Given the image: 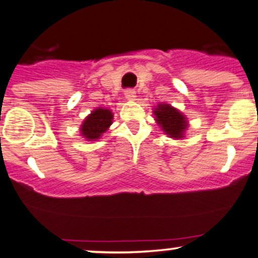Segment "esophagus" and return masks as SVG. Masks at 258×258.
<instances>
[{
    "instance_id": "obj_1",
    "label": "esophagus",
    "mask_w": 258,
    "mask_h": 258,
    "mask_svg": "<svg viewBox=\"0 0 258 258\" xmlns=\"http://www.w3.org/2000/svg\"><path fill=\"white\" fill-rule=\"evenodd\" d=\"M124 98H126L127 100H135V99H136V93H135V90L127 89L126 92H124Z\"/></svg>"
}]
</instances>
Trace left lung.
I'll list each match as a JSON object with an SVG mask.
<instances>
[{
    "mask_svg": "<svg viewBox=\"0 0 258 258\" xmlns=\"http://www.w3.org/2000/svg\"><path fill=\"white\" fill-rule=\"evenodd\" d=\"M155 121L161 127L164 134L175 140H181L187 128L185 115L169 104H158L154 109Z\"/></svg>",
    "mask_w": 258,
    "mask_h": 258,
    "instance_id": "left-lung-1",
    "label": "left lung"
}]
</instances>
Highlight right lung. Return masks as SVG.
<instances>
[{
  "mask_svg": "<svg viewBox=\"0 0 258 258\" xmlns=\"http://www.w3.org/2000/svg\"><path fill=\"white\" fill-rule=\"evenodd\" d=\"M112 112L109 109L98 107L89 114L81 126V135L88 141H95L107 131L112 123Z\"/></svg>",
  "mask_w": 258,
  "mask_h": 258,
  "instance_id": "add662e5",
  "label": "right lung"
}]
</instances>
